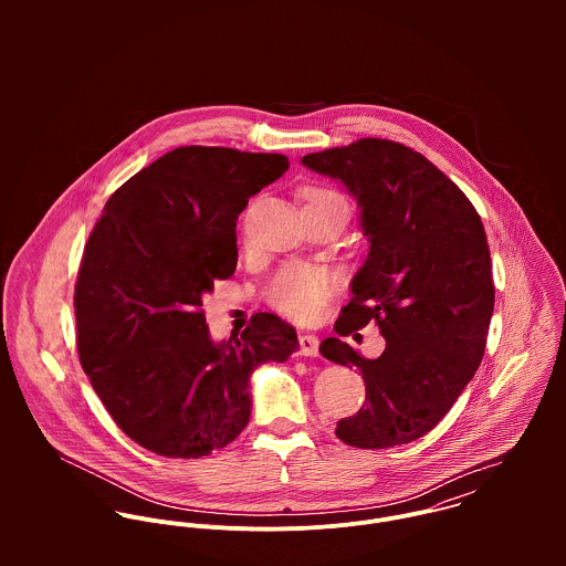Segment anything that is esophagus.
Here are the masks:
<instances>
[{
  "label": "esophagus",
  "mask_w": 566,
  "mask_h": 566,
  "mask_svg": "<svg viewBox=\"0 0 566 566\" xmlns=\"http://www.w3.org/2000/svg\"><path fill=\"white\" fill-rule=\"evenodd\" d=\"M298 344H301V355L305 357H316L318 355V346H321V339L312 333H303L298 337Z\"/></svg>",
  "instance_id": "1"
}]
</instances>
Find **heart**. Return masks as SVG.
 <instances>
[{"label": "heart", "mask_w": 566, "mask_h": 566, "mask_svg": "<svg viewBox=\"0 0 566 566\" xmlns=\"http://www.w3.org/2000/svg\"><path fill=\"white\" fill-rule=\"evenodd\" d=\"M312 200H344L337 191L326 187H314L307 191V202ZM333 292V279L323 268L314 265H287L270 283L268 296L276 310L296 318L312 321L321 314L326 298Z\"/></svg>", "instance_id": "heart-1"}]
</instances>
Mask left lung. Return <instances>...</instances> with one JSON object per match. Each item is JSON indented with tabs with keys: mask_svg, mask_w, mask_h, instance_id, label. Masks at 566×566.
<instances>
[{
	"mask_svg": "<svg viewBox=\"0 0 566 566\" xmlns=\"http://www.w3.org/2000/svg\"><path fill=\"white\" fill-rule=\"evenodd\" d=\"M303 165L355 196L370 242L335 331L375 321L386 337L377 359L337 337L321 344L366 384V405L335 436L357 449L407 444L444 418L484 357L494 285L482 218L451 178L397 142L359 139Z\"/></svg>",
	"mask_w": 566,
	"mask_h": 566,
	"instance_id": "8db88e82",
	"label": "left lung"
}]
</instances>
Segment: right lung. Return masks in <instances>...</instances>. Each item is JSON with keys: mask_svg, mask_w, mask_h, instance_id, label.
Here are the masks:
<instances>
[{"mask_svg": "<svg viewBox=\"0 0 566 566\" xmlns=\"http://www.w3.org/2000/svg\"><path fill=\"white\" fill-rule=\"evenodd\" d=\"M283 155L185 146L128 178L88 235L74 292L78 355L117 427L165 458L224 449L250 418V375L298 337L256 314L213 342L202 298L238 265V218Z\"/></svg>", "mask_w": 566, "mask_h": 566, "instance_id": "add662e5", "label": "right lung"}]
</instances>
